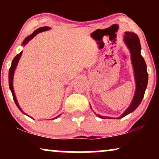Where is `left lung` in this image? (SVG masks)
<instances>
[{"label": "left lung", "instance_id": "left-lung-1", "mask_svg": "<svg viewBox=\"0 0 159 159\" xmlns=\"http://www.w3.org/2000/svg\"><path fill=\"white\" fill-rule=\"evenodd\" d=\"M124 38H125L124 39L125 43L129 48L130 53H131L132 62L133 65L134 77H135L136 81V90L134 98L129 107L118 119L123 118L127 114L134 111L138 107L144 97L145 91L148 84V80L146 64L140 53L141 45L138 36L134 32H125V36ZM97 116L102 119H111V117L102 116L101 115H97Z\"/></svg>", "mask_w": 159, "mask_h": 159}]
</instances>
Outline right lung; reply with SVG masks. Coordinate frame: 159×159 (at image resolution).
<instances>
[{"label": "right lung", "mask_w": 159, "mask_h": 159, "mask_svg": "<svg viewBox=\"0 0 159 159\" xmlns=\"http://www.w3.org/2000/svg\"><path fill=\"white\" fill-rule=\"evenodd\" d=\"M50 29H51V28H50L49 27H43L38 28V29H37L35 31H34L32 34H30V35L28 36L27 38H25V40H24V42H23L22 44L23 45L27 44V43H29V41L30 40H32V39L37 34L40 33V32H41L46 31V30H48ZM21 53H22V51H21V53H19V54H17V55L15 56L14 58L12 61L11 66V67H10L9 73H8V83H9V88H10L11 91V93H12V95H13V98H14V101L15 102V103H16V105L17 107L19 108V109L23 113V114H25V113L23 112V111L21 109V108L19 107V104H18V102H17V101H16V96H15L14 88H13V77H14V73L15 69H16V65H17V64H18V61H19V58H20L21 56ZM59 116H60V115H58V116H56L55 119H56V118H57V117H58Z\"/></svg>", "instance_id": "1"}]
</instances>
